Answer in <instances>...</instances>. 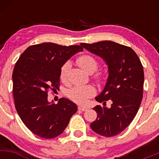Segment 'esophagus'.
<instances>
[{"label": "esophagus", "mask_w": 159, "mask_h": 159, "mask_svg": "<svg viewBox=\"0 0 159 159\" xmlns=\"http://www.w3.org/2000/svg\"><path fill=\"white\" fill-rule=\"evenodd\" d=\"M78 109L79 111H86L87 110V107H81V106H78Z\"/></svg>", "instance_id": "esophagus-1"}]
</instances>
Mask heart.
Segmentation results:
<instances>
[{
  "instance_id": "1",
  "label": "heart",
  "mask_w": 159,
  "mask_h": 159,
  "mask_svg": "<svg viewBox=\"0 0 159 159\" xmlns=\"http://www.w3.org/2000/svg\"><path fill=\"white\" fill-rule=\"evenodd\" d=\"M76 62L81 68L88 73H93L98 68V61L93 56L89 54H84L79 56ZM70 69V63L66 62L61 66L60 71V78L63 82H66L68 74ZM95 79L98 82H102L104 80V75L102 72H98L95 75ZM96 93V90L93 86H76L71 89L68 93V96L72 101L79 105H85L91 97Z\"/></svg>"
}]
</instances>
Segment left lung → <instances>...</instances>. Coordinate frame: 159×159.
<instances>
[{
	"label": "left lung",
	"mask_w": 159,
	"mask_h": 159,
	"mask_svg": "<svg viewBox=\"0 0 159 159\" xmlns=\"http://www.w3.org/2000/svg\"><path fill=\"white\" fill-rule=\"evenodd\" d=\"M81 45L103 58L108 66L106 85L96 100L103 102V105L110 100L111 107L101 105L93 107L98 115L90 127L102 136H115L129 126L140 107L144 81L143 66L130 47L111 41Z\"/></svg>",
	"instance_id": "obj_1"
}]
</instances>
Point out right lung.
<instances>
[{
	"instance_id": "add662e5",
	"label": "right lung",
	"mask_w": 159,
	"mask_h": 159,
	"mask_svg": "<svg viewBox=\"0 0 159 159\" xmlns=\"http://www.w3.org/2000/svg\"><path fill=\"white\" fill-rule=\"evenodd\" d=\"M81 51V45L43 43L29 46L16 62L12 72L15 107L24 124L36 135L45 139L60 135L77 111V105L68 98L50 104L48 93L59 89L61 66Z\"/></svg>"
}]
</instances>
